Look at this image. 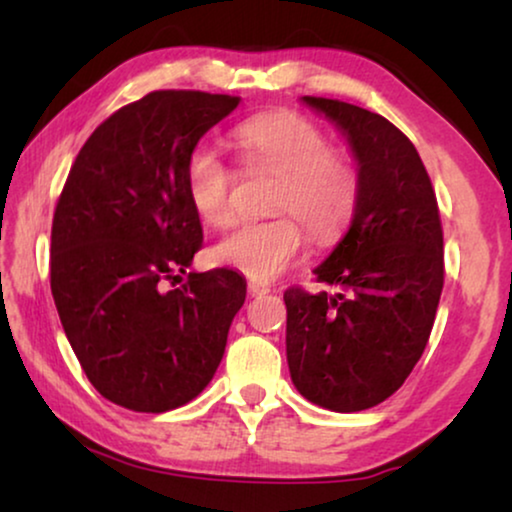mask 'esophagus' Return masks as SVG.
Segmentation results:
<instances>
[{"label": "esophagus", "instance_id": "34e87169", "mask_svg": "<svg viewBox=\"0 0 512 512\" xmlns=\"http://www.w3.org/2000/svg\"><path fill=\"white\" fill-rule=\"evenodd\" d=\"M247 289H249V296H265V293H270V284L268 282H256V279H249Z\"/></svg>", "mask_w": 512, "mask_h": 512}]
</instances>
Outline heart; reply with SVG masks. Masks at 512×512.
<instances>
[{
  "instance_id": "heart-1",
  "label": "heart",
  "mask_w": 512,
  "mask_h": 512,
  "mask_svg": "<svg viewBox=\"0 0 512 512\" xmlns=\"http://www.w3.org/2000/svg\"><path fill=\"white\" fill-rule=\"evenodd\" d=\"M247 172H277L268 221H242L212 247V261L244 277L268 282L289 268L305 247V230L317 244L345 233L359 205L361 179L345 153L331 149L326 132L310 118L277 111L254 116L235 130ZM235 172L209 146H198L186 163V195L209 226L233 219Z\"/></svg>"
}]
</instances>
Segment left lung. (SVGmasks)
Instances as JSON below:
<instances>
[{"instance_id": "left-lung-1", "label": "left lung", "mask_w": 512, "mask_h": 512, "mask_svg": "<svg viewBox=\"0 0 512 512\" xmlns=\"http://www.w3.org/2000/svg\"><path fill=\"white\" fill-rule=\"evenodd\" d=\"M303 102L347 137L361 193L347 235L314 270L338 293H284L286 361L307 401L359 412L398 391L429 342L445 282L443 226L429 172L394 123L340 100Z\"/></svg>"}]
</instances>
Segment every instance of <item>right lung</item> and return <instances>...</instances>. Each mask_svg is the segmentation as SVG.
I'll return each mask as SVG.
<instances>
[{
    "label": "right lung",
    "mask_w": 512,
    "mask_h": 512,
    "mask_svg": "<svg viewBox=\"0 0 512 512\" xmlns=\"http://www.w3.org/2000/svg\"><path fill=\"white\" fill-rule=\"evenodd\" d=\"M237 104L202 90L125 104L83 144L55 205V307L90 384L121 408L167 412L193 401L244 305L247 284L226 268L188 272L165 291L202 247L188 156Z\"/></svg>",
    "instance_id": "add662e5"
}]
</instances>
